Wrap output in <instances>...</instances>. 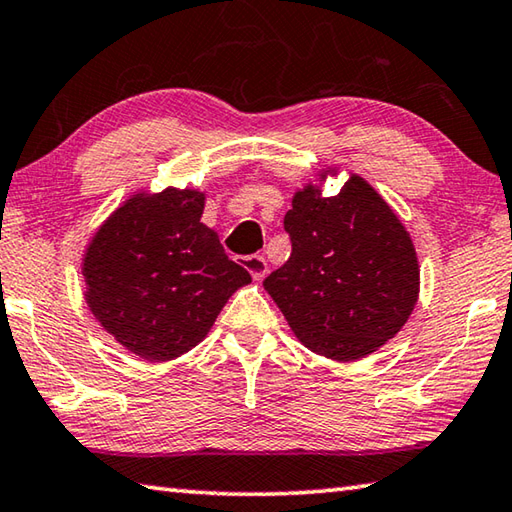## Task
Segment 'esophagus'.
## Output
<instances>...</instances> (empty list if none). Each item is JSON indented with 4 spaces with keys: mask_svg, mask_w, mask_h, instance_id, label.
Segmentation results:
<instances>
[{
    "mask_svg": "<svg viewBox=\"0 0 512 512\" xmlns=\"http://www.w3.org/2000/svg\"><path fill=\"white\" fill-rule=\"evenodd\" d=\"M242 267H245V270L254 276V281L265 279V274H267V261L261 254H251V256L242 258Z\"/></svg>",
    "mask_w": 512,
    "mask_h": 512,
    "instance_id": "esophagus-1",
    "label": "esophagus"
}]
</instances>
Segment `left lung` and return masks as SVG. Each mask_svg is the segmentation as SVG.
Instances as JSON below:
<instances>
[{"label":"left lung","instance_id":"obj_1","mask_svg":"<svg viewBox=\"0 0 512 512\" xmlns=\"http://www.w3.org/2000/svg\"><path fill=\"white\" fill-rule=\"evenodd\" d=\"M283 227L292 254L263 285L312 353L360 360L405 326L420 288L416 249L366 179L351 175L333 197L308 184Z\"/></svg>","mask_w":512,"mask_h":512}]
</instances>
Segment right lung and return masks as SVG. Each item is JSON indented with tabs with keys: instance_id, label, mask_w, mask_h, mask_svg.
Returning <instances> with one entry per match:
<instances>
[{
	"instance_id": "obj_1",
	"label": "right lung",
	"mask_w": 512,
	"mask_h": 512,
	"mask_svg": "<svg viewBox=\"0 0 512 512\" xmlns=\"http://www.w3.org/2000/svg\"><path fill=\"white\" fill-rule=\"evenodd\" d=\"M204 193H137L96 231L85 254V301L116 342L148 362L197 346L249 272L200 222Z\"/></svg>"
}]
</instances>
